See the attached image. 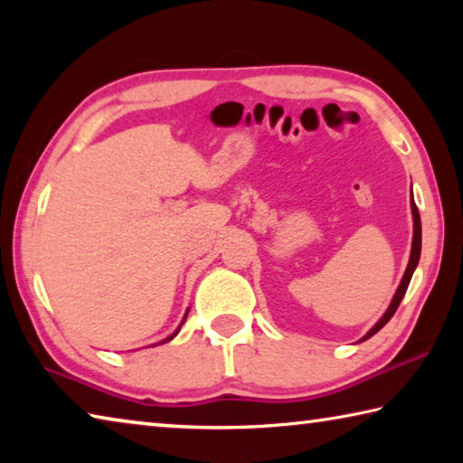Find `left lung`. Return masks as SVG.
<instances>
[{
  "mask_svg": "<svg viewBox=\"0 0 463 463\" xmlns=\"http://www.w3.org/2000/svg\"><path fill=\"white\" fill-rule=\"evenodd\" d=\"M412 221H414V232H412V249H411V260H409V268H406V271H404V278H402V281H401V286H398V289H396L394 298H392V302H390L388 310L383 312V317L378 320V323L373 325L372 331L367 333L362 341L370 339V336H373L375 333H378L380 328H382L383 325H386L392 317H394L396 308L401 307V300H402L404 294H406V288H409V284H411V278H412V273H414V269H417V265H419V257H420V216H419L417 203H414V202H412Z\"/></svg>",
  "mask_w": 463,
  "mask_h": 463,
  "instance_id": "left-lung-1",
  "label": "left lung"
}]
</instances>
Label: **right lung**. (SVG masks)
<instances>
[{
    "label": "right lung",
    "instance_id": "add662e5",
    "mask_svg": "<svg viewBox=\"0 0 463 463\" xmlns=\"http://www.w3.org/2000/svg\"><path fill=\"white\" fill-rule=\"evenodd\" d=\"M185 317H187V312H185ZM184 320H185V318H184ZM184 320H182V325H184ZM182 325H179V326H177V331H175L174 335H171V336H167V339H165V341H161V343H167V341H171V339H174V336H175V335L179 333V328H182Z\"/></svg>",
    "mask_w": 463,
    "mask_h": 463
}]
</instances>
